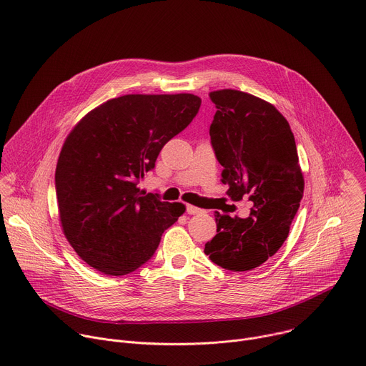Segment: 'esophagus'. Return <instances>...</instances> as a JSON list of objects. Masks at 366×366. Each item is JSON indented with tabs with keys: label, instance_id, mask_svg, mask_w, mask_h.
<instances>
[{
	"label": "esophagus",
	"instance_id": "34e87169",
	"mask_svg": "<svg viewBox=\"0 0 366 366\" xmlns=\"http://www.w3.org/2000/svg\"><path fill=\"white\" fill-rule=\"evenodd\" d=\"M187 213H188V214H198V213H202V210H201V208L195 207V205L188 204V205H187Z\"/></svg>",
	"mask_w": 366,
	"mask_h": 366
}]
</instances>
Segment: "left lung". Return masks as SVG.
Wrapping results in <instances>:
<instances>
[{
    "mask_svg": "<svg viewBox=\"0 0 366 366\" xmlns=\"http://www.w3.org/2000/svg\"><path fill=\"white\" fill-rule=\"evenodd\" d=\"M210 126L222 182L233 201L249 197L247 219L216 212L217 234L204 252L219 267L242 272L262 265L287 240L304 194L294 134L271 102L237 89L210 92Z\"/></svg>",
    "mask_w": 366,
    "mask_h": 366,
    "instance_id": "8db88e82",
    "label": "left lung"
}]
</instances>
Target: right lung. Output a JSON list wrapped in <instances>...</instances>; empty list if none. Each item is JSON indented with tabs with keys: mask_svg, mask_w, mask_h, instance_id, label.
<instances>
[{
	"mask_svg": "<svg viewBox=\"0 0 366 366\" xmlns=\"http://www.w3.org/2000/svg\"><path fill=\"white\" fill-rule=\"evenodd\" d=\"M199 106L194 94H129L102 102L71 130L55 174L59 220L91 268L133 272L185 213L182 202L161 201L137 184Z\"/></svg>",
	"mask_w": 366,
	"mask_h": 366,
	"instance_id": "1",
	"label": "right lung"
}]
</instances>
